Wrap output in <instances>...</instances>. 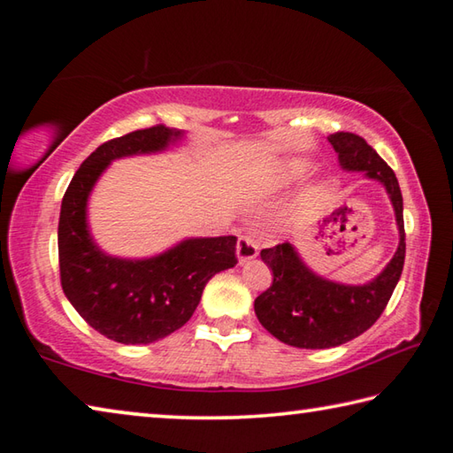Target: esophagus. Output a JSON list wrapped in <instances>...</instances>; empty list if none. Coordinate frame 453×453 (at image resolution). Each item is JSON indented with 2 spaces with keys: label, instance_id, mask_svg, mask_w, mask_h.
Instances as JSON below:
<instances>
[{
  "label": "esophagus",
  "instance_id": "34e87169",
  "mask_svg": "<svg viewBox=\"0 0 453 453\" xmlns=\"http://www.w3.org/2000/svg\"><path fill=\"white\" fill-rule=\"evenodd\" d=\"M235 254H237V259H240V264H245V262H250V259H254L257 256L256 237L242 234L240 240H237V245H235Z\"/></svg>",
  "mask_w": 453,
  "mask_h": 453
}]
</instances>
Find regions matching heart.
I'll return each mask as SVG.
<instances>
[{
	"mask_svg": "<svg viewBox=\"0 0 453 453\" xmlns=\"http://www.w3.org/2000/svg\"><path fill=\"white\" fill-rule=\"evenodd\" d=\"M305 172V165L302 162H283L278 167H275L272 178H270V186L272 188H283V186H289L291 181L300 180Z\"/></svg>",
	"mask_w": 453,
	"mask_h": 453,
	"instance_id": "obj_1",
	"label": "heart"
}]
</instances>
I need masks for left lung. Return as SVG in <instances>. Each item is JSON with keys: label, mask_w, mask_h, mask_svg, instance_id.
<instances>
[{"label": "left lung", "mask_w": 453, "mask_h": 453, "mask_svg": "<svg viewBox=\"0 0 453 453\" xmlns=\"http://www.w3.org/2000/svg\"><path fill=\"white\" fill-rule=\"evenodd\" d=\"M342 170L364 172L380 181L395 211L400 243L394 257L367 283L332 281L308 265L289 242L262 250L264 264L273 272V281L256 297L254 310L267 332L294 348L326 349L342 346L370 329L392 297L405 259L403 199L392 167L378 156L364 137L348 132L327 135Z\"/></svg>", "instance_id": "obj_1"}]
</instances>
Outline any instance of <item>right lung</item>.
Wrapping results in <instances>:
<instances>
[{
    "label": "right lung",
    "mask_w": 453,
    "mask_h": 453,
    "mask_svg": "<svg viewBox=\"0 0 453 453\" xmlns=\"http://www.w3.org/2000/svg\"><path fill=\"white\" fill-rule=\"evenodd\" d=\"M183 135L181 129L153 126L102 143L61 199L58 250L64 294L91 327L126 346H145L180 329L194 316L205 283L237 264L235 235L188 237L157 256L132 259L105 254L89 232V196L113 159L162 153Z\"/></svg>",
    "instance_id": "right-lung-1"
}]
</instances>
